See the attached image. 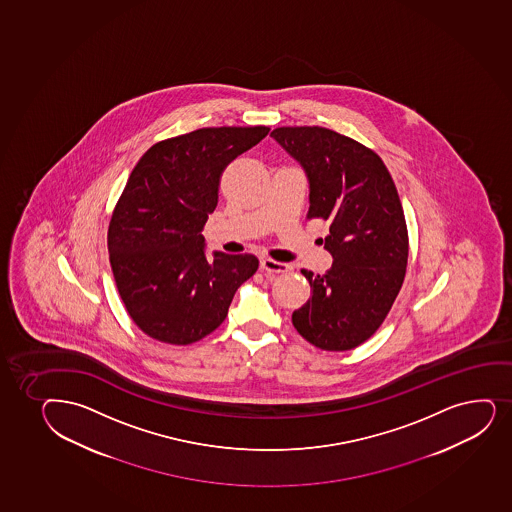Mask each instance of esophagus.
Segmentation results:
<instances>
[{"label":"esophagus","mask_w":512,"mask_h":512,"mask_svg":"<svg viewBox=\"0 0 512 512\" xmlns=\"http://www.w3.org/2000/svg\"><path fill=\"white\" fill-rule=\"evenodd\" d=\"M259 268H261V271H265V273H287V271H290V266L270 258L261 259L259 261Z\"/></svg>","instance_id":"1"}]
</instances>
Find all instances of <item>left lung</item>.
I'll return each mask as SVG.
<instances>
[{"label": "left lung", "mask_w": 512, "mask_h": 512, "mask_svg": "<svg viewBox=\"0 0 512 512\" xmlns=\"http://www.w3.org/2000/svg\"><path fill=\"white\" fill-rule=\"evenodd\" d=\"M271 136L309 179L307 218H323L324 275L302 270L311 297L292 323L309 343L343 352L369 340L400 294L408 230L400 196L381 157L359 141L321 126H283Z\"/></svg>", "instance_id": "8db88e82"}]
</instances>
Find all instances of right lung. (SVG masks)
Returning <instances> with one entry per match:
<instances>
[{
	"label": "right lung",
	"mask_w": 512,
	"mask_h": 512,
	"mask_svg": "<svg viewBox=\"0 0 512 512\" xmlns=\"http://www.w3.org/2000/svg\"><path fill=\"white\" fill-rule=\"evenodd\" d=\"M268 126L201 128L143 153L112 212L107 249L136 326L171 345L200 341L224 323L235 290L253 277V254L206 258L201 230L218 203L225 167Z\"/></svg>",
	"instance_id": "right-lung-1"
}]
</instances>
